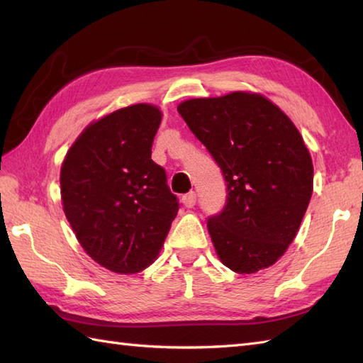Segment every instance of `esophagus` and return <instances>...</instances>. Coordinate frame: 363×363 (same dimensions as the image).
Listing matches in <instances>:
<instances>
[{"mask_svg":"<svg viewBox=\"0 0 363 363\" xmlns=\"http://www.w3.org/2000/svg\"><path fill=\"white\" fill-rule=\"evenodd\" d=\"M182 203L186 207H194L195 203H196V194L195 191H189V194H186L182 196Z\"/></svg>","mask_w":363,"mask_h":363,"instance_id":"34e87169","label":"esophagus"}]
</instances>
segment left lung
I'll return each mask as SVG.
<instances>
[{"label": "left lung", "instance_id": "1", "mask_svg": "<svg viewBox=\"0 0 363 363\" xmlns=\"http://www.w3.org/2000/svg\"><path fill=\"white\" fill-rule=\"evenodd\" d=\"M177 112L225 176V209L207 220L223 265L240 274L272 267L296 237L313 190L299 130L251 91L187 99Z\"/></svg>", "mask_w": 363, "mask_h": 363}]
</instances>
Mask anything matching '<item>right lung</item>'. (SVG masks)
Returning a JSON list of instances; mask_svg holds the SVG:
<instances>
[{
    "label": "right lung",
    "mask_w": 363,
    "mask_h": 363,
    "mask_svg": "<svg viewBox=\"0 0 363 363\" xmlns=\"http://www.w3.org/2000/svg\"><path fill=\"white\" fill-rule=\"evenodd\" d=\"M159 107L134 104L82 130L60 168V196L78 242L120 274L150 267L179 211L165 169L151 159Z\"/></svg>",
    "instance_id": "add662e5"
}]
</instances>
